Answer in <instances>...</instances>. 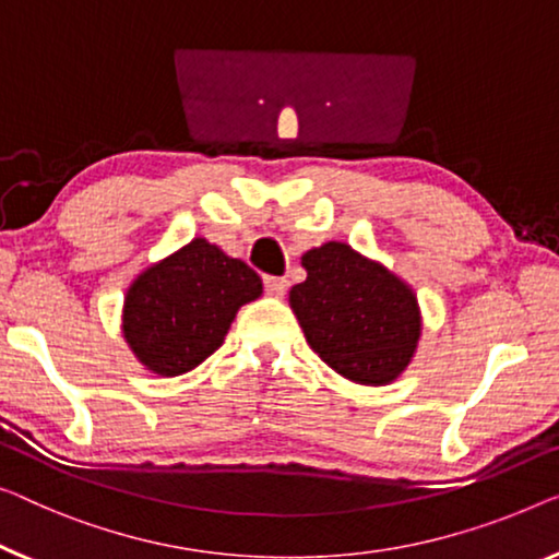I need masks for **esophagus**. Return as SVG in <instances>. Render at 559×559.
<instances>
[{
	"label": "esophagus",
	"mask_w": 559,
	"mask_h": 559,
	"mask_svg": "<svg viewBox=\"0 0 559 559\" xmlns=\"http://www.w3.org/2000/svg\"><path fill=\"white\" fill-rule=\"evenodd\" d=\"M263 286L269 290V296H286V288H288V281L286 278H278V276H265L263 278Z\"/></svg>",
	"instance_id": "esophagus-1"
}]
</instances>
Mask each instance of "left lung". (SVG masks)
<instances>
[{"label":"left lung","mask_w":559,"mask_h":559,"mask_svg":"<svg viewBox=\"0 0 559 559\" xmlns=\"http://www.w3.org/2000/svg\"><path fill=\"white\" fill-rule=\"evenodd\" d=\"M301 265L306 281L290 288L288 306L321 361L364 386L402 377L424 326L409 283L341 240L306 251Z\"/></svg>","instance_id":"obj_1"}]
</instances>
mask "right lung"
Returning <instances> with one entry per match:
<instances>
[{"instance_id":"right-lung-1","label":"right lung","mask_w":559,"mask_h":559,"mask_svg":"<svg viewBox=\"0 0 559 559\" xmlns=\"http://www.w3.org/2000/svg\"><path fill=\"white\" fill-rule=\"evenodd\" d=\"M261 294L263 281L251 265L193 238L132 278L122 338L150 373L180 377L218 352L238 308Z\"/></svg>"}]
</instances>
